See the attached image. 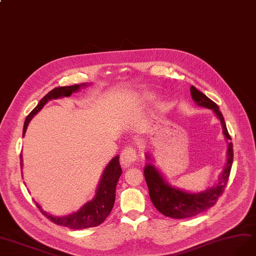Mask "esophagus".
Masks as SVG:
<instances>
[{
  "instance_id": "1",
  "label": "esophagus",
  "mask_w": 256,
  "mask_h": 256,
  "mask_svg": "<svg viewBox=\"0 0 256 256\" xmlns=\"http://www.w3.org/2000/svg\"><path fill=\"white\" fill-rule=\"evenodd\" d=\"M137 159L136 150L128 146L124 150H122L120 155V162L123 166H130Z\"/></svg>"
}]
</instances>
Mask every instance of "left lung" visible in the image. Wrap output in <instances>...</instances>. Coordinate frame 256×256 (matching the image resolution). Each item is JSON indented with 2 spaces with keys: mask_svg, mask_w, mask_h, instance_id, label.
<instances>
[{
  "mask_svg": "<svg viewBox=\"0 0 256 256\" xmlns=\"http://www.w3.org/2000/svg\"><path fill=\"white\" fill-rule=\"evenodd\" d=\"M190 90L192 99L197 106L210 108L214 112L216 117L220 120L222 133L226 139L231 140L218 106L196 88L191 86ZM226 156H228L224 172L220 177L218 182L215 186L208 188V190L200 193H188L180 190V188L172 186L171 184H168V182L162 177V174L152 164H148L144 168V178L148 188L150 198L156 209L164 215L171 217V218L182 220L195 216L212 208L222 195L224 188L229 180L233 162L232 142L229 144ZM146 158L148 160L150 159L148 154L146 155Z\"/></svg>",
  "mask_w": 256,
  "mask_h": 256,
  "instance_id": "left-lung-1",
  "label": "left lung"
}]
</instances>
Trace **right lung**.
<instances>
[{
  "label": "right lung",
  "instance_id": "right-lung-1",
  "mask_svg": "<svg viewBox=\"0 0 256 256\" xmlns=\"http://www.w3.org/2000/svg\"><path fill=\"white\" fill-rule=\"evenodd\" d=\"M85 85H88V83H82L79 85L74 84L70 85V86L56 88L52 90L48 94H46L40 100L39 104H38V106L32 110L30 115L26 117L23 128V136L28 126V123H30V121L32 119L36 114L44 106V104H46L47 101H50L52 99H58L61 97H70L72 92L79 90L81 88L85 86ZM20 157L22 166V156ZM121 173L122 170L119 164V156H116L115 158H112L110 160V162L108 164L106 170H104V173L101 177V180L98 186L96 197L88 204H85L79 211L74 212L70 215L56 217L43 211L40 206H36L40 208L42 214H44V216H46L47 218L56 224L68 226V228L74 230H81L92 228V226H97L106 220V217L110 215L112 209L114 202H115L116 186Z\"/></svg>",
  "mask_w": 256,
  "mask_h": 256
}]
</instances>
